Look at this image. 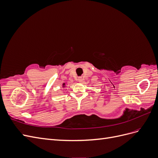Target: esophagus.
<instances>
[{"instance_id": "1", "label": "esophagus", "mask_w": 158, "mask_h": 158, "mask_svg": "<svg viewBox=\"0 0 158 158\" xmlns=\"http://www.w3.org/2000/svg\"><path fill=\"white\" fill-rule=\"evenodd\" d=\"M78 81L79 82H82V81H83V80H82V78H81V77H79L78 78Z\"/></svg>"}]
</instances>
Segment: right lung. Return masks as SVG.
Instances as JSON below:
<instances>
[{
    "label": "right lung",
    "mask_w": 158,
    "mask_h": 158,
    "mask_svg": "<svg viewBox=\"0 0 158 158\" xmlns=\"http://www.w3.org/2000/svg\"><path fill=\"white\" fill-rule=\"evenodd\" d=\"M65 87V84L64 83L63 84V88H64Z\"/></svg>",
    "instance_id": "add662e5"
}]
</instances>
